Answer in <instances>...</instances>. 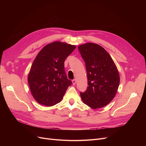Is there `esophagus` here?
I'll use <instances>...</instances> for the list:
<instances>
[{"mask_svg":"<svg viewBox=\"0 0 146 146\" xmlns=\"http://www.w3.org/2000/svg\"><path fill=\"white\" fill-rule=\"evenodd\" d=\"M76 79H73V80H72V83H73V85H74L75 84H76Z\"/></svg>","mask_w":146,"mask_h":146,"instance_id":"esophagus-1","label":"esophagus"}]
</instances>
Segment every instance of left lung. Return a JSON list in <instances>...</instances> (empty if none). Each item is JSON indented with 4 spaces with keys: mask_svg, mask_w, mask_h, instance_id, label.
I'll return each instance as SVG.
<instances>
[{
    "mask_svg": "<svg viewBox=\"0 0 146 146\" xmlns=\"http://www.w3.org/2000/svg\"><path fill=\"white\" fill-rule=\"evenodd\" d=\"M85 61L88 86L80 92L83 102L90 108H100L113 99L119 84L117 68L110 55L103 47L86 43L78 47Z\"/></svg>",
    "mask_w": 146,
    "mask_h": 146,
    "instance_id": "8db88e82",
    "label": "left lung"
}]
</instances>
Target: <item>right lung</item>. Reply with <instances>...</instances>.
I'll list each match as a JSON object with an SVG mask.
<instances>
[{
	"instance_id": "right-lung-1",
	"label": "right lung",
	"mask_w": 146,
	"mask_h": 146,
	"mask_svg": "<svg viewBox=\"0 0 146 146\" xmlns=\"http://www.w3.org/2000/svg\"><path fill=\"white\" fill-rule=\"evenodd\" d=\"M76 46L59 41L50 43L38 54L31 67L28 81L38 103L52 106L60 102L72 82L67 79L64 61Z\"/></svg>"
}]
</instances>
